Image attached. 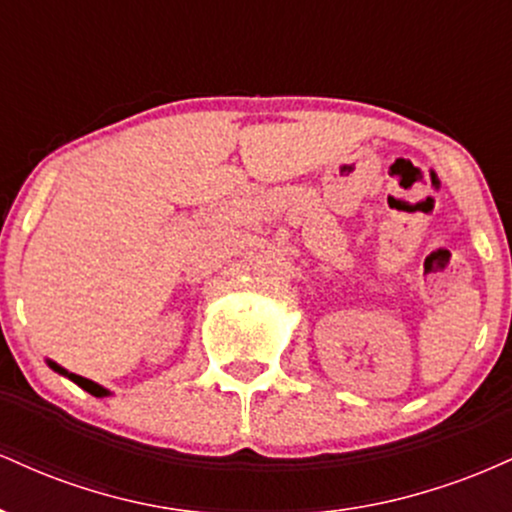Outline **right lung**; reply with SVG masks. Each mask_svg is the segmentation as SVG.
<instances>
[{
  "mask_svg": "<svg viewBox=\"0 0 512 512\" xmlns=\"http://www.w3.org/2000/svg\"><path fill=\"white\" fill-rule=\"evenodd\" d=\"M48 366L52 370H57V373H60V375H67V378L72 380V383L79 385L81 390H86L88 395H93V397H108L110 395V392L105 390V387H101L98 383H93V380H88V378H81V375H76V373H69V370H64L62 366H57L55 361H48Z\"/></svg>",
  "mask_w": 512,
  "mask_h": 512,
  "instance_id": "add662e5",
  "label": "right lung"
}]
</instances>
